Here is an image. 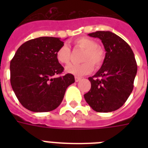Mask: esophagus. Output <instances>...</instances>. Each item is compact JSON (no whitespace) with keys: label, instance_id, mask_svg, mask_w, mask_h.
<instances>
[{"label":"esophagus","instance_id":"34e87169","mask_svg":"<svg viewBox=\"0 0 148 148\" xmlns=\"http://www.w3.org/2000/svg\"><path fill=\"white\" fill-rule=\"evenodd\" d=\"M81 77H75V81L76 82H78L79 81H81Z\"/></svg>","mask_w":148,"mask_h":148}]
</instances>
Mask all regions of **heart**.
I'll return each mask as SVG.
<instances>
[{"mask_svg":"<svg viewBox=\"0 0 148 148\" xmlns=\"http://www.w3.org/2000/svg\"><path fill=\"white\" fill-rule=\"evenodd\" d=\"M75 47L84 50L81 57L80 64H70L66 67L65 71L67 74L76 76H83L88 74L95 68H99L103 64L105 59L104 50L98 46L95 40L88 37H81L74 41ZM56 58L61 64H67L71 61V51L67 45H63L56 52Z\"/></svg>","mask_w":148,"mask_h":148,"instance_id":"1","label":"heart"}]
</instances>
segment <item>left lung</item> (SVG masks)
<instances>
[{"label": "left lung", "mask_w": 148, "mask_h": 148, "mask_svg": "<svg viewBox=\"0 0 148 148\" xmlns=\"http://www.w3.org/2000/svg\"><path fill=\"white\" fill-rule=\"evenodd\" d=\"M101 39L106 51L101 69L89 77L90 90L84 95L87 103L97 112H111L126 102L134 88L138 66L128 44L110 31L89 34Z\"/></svg>", "instance_id": "left-lung-1"}]
</instances>
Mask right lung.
I'll return each instance as SVG.
<instances>
[{"label": "right lung", "instance_id": "add662e5", "mask_svg": "<svg viewBox=\"0 0 148 148\" xmlns=\"http://www.w3.org/2000/svg\"><path fill=\"white\" fill-rule=\"evenodd\" d=\"M64 42L60 38L40 37L24 43L10 61V84L23 107L34 112H47L58 108L73 74L57 77L64 67L56 52Z\"/></svg>", "mask_w": 148, "mask_h": 148}]
</instances>
